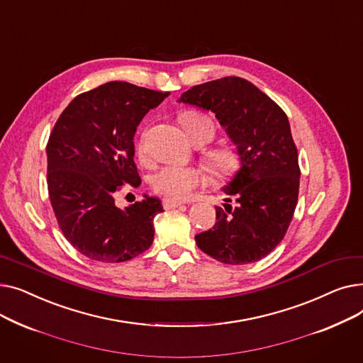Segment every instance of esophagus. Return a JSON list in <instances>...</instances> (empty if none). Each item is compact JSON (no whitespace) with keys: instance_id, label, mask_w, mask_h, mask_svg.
Instances as JSON below:
<instances>
[{"instance_id":"34e87169","label":"esophagus","mask_w":363,"mask_h":363,"mask_svg":"<svg viewBox=\"0 0 363 363\" xmlns=\"http://www.w3.org/2000/svg\"><path fill=\"white\" fill-rule=\"evenodd\" d=\"M181 204H182V201H178V200H172V199H164L163 200V207L166 208V211H169V208H175Z\"/></svg>"}]
</instances>
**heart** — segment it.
I'll list each match as a JSON object with an SVG mask.
<instances>
[{
	"label": "heart",
	"mask_w": 363,
	"mask_h": 363,
	"mask_svg": "<svg viewBox=\"0 0 363 363\" xmlns=\"http://www.w3.org/2000/svg\"><path fill=\"white\" fill-rule=\"evenodd\" d=\"M181 123L194 143L212 141L216 133L213 121L203 113L188 111L181 116ZM147 132L144 130L137 141V155L141 160L147 159ZM204 160L212 174L219 179L233 177L240 167V157L231 147H215L206 151ZM204 181L203 170L196 166L167 164L151 177V186L156 193L172 200H185Z\"/></svg>",
	"instance_id": "heart-1"
}]
</instances>
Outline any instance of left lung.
<instances>
[{
	"label": "left lung",
	"instance_id": "obj_1",
	"mask_svg": "<svg viewBox=\"0 0 363 363\" xmlns=\"http://www.w3.org/2000/svg\"><path fill=\"white\" fill-rule=\"evenodd\" d=\"M178 101L213 111L237 145L241 162L223 188L235 207L216 206L215 226L196 235L199 249L228 264L263 259L282 241L298 199V155L287 114L237 76L196 85Z\"/></svg>",
	"mask_w": 363,
	"mask_h": 363
}]
</instances>
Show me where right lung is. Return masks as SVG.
<instances>
[{"label": "right lung", "instance_id": "add662e5", "mask_svg": "<svg viewBox=\"0 0 363 363\" xmlns=\"http://www.w3.org/2000/svg\"><path fill=\"white\" fill-rule=\"evenodd\" d=\"M169 92L107 82L74 97L57 119L47 144V185L66 240L91 260L119 263L144 253L155 240L152 219L162 201L119 208L121 186L137 188L133 135L150 108Z\"/></svg>", "mask_w": 363, "mask_h": 363}]
</instances>
